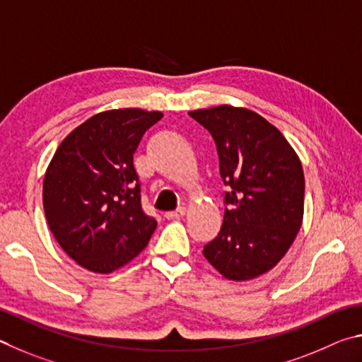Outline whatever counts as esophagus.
<instances>
[{"mask_svg": "<svg viewBox=\"0 0 362 362\" xmlns=\"http://www.w3.org/2000/svg\"><path fill=\"white\" fill-rule=\"evenodd\" d=\"M185 214H186V208H185V206H180L176 211L165 213V218H167L168 221H171V219H180V218L185 216Z\"/></svg>", "mask_w": 362, "mask_h": 362, "instance_id": "esophagus-1", "label": "esophagus"}]
</instances>
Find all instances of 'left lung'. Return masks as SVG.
I'll use <instances>...</instances> for the list:
<instances>
[{
  "instance_id": "8db88e82",
  "label": "left lung",
  "mask_w": 362,
  "mask_h": 362,
  "mask_svg": "<svg viewBox=\"0 0 362 362\" xmlns=\"http://www.w3.org/2000/svg\"><path fill=\"white\" fill-rule=\"evenodd\" d=\"M189 116L211 133L227 186L223 227L204 256L229 280H251L274 269L300 230V160L276 127L245 107L223 105Z\"/></svg>"
}]
</instances>
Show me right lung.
Masks as SVG:
<instances>
[{"label":"right lung","mask_w":362,"mask_h":362,"mask_svg":"<svg viewBox=\"0 0 362 362\" xmlns=\"http://www.w3.org/2000/svg\"><path fill=\"white\" fill-rule=\"evenodd\" d=\"M138 107L95 114L63 139L44 176L50 232L82 267L110 274L136 257L157 221L143 211L133 154L162 119Z\"/></svg>","instance_id":"obj_1"}]
</instances>
